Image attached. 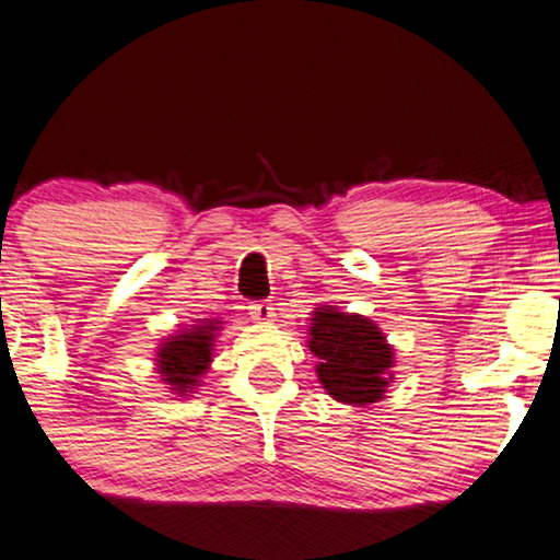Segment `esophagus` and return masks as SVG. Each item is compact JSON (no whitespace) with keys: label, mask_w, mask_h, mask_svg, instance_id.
<instances>
[{"label":"esophagus","mask_w":560,"mask_h":560,"mask_svg":"<svg viewBox=\"0 0 560 560\" xmlns=\"http://www.w3.org/2000/svg\"><path fill=\"white\" fill-rule=\"evenodd\" d=\"M249 316L252 320H259V324H269V320H273V303L269 301H259V303H252L249 306Z\"/></svg>","instance_id":"esophagus-1"}]
</instances>
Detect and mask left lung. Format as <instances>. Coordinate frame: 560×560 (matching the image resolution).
<instances>
[{"instance_id":"8db88e82","label":"left lung","mask_w":560,"mask_h":560,"mask_svg":"<svg viewBox=\"0 0 560 560\" xmlns=\"http://www.w3.org/2000/svg\"><path fill=\"white\" fill-rule=\"evenodd\" d=\"M308 348L318 358V381L334 400L346 405L381 400L395 353L371 318L318 306L311 318Z\"/></svg>"}]
</instances>
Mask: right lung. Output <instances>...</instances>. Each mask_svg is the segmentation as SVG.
Masks as SVG:
<instances>
[{
  "instance_id": "add662e5",
  "label": "right lung",
  "mask_w": 560,
  "mask_h": 560,
  "mask_svg": "<svg viewBox=\"0 0 560 560\" xmlns=\"http://www.w3.org/2000/svg\"><path fill=\"white\" fill-rule=\"evenodd\" d=\"M222 320L200 318V324L179 330L170 336L158 350V373L170 385L175 395L192 393L202 381L200 377L210 371L214 336Z\"/></svg>"
}]
</instances>
